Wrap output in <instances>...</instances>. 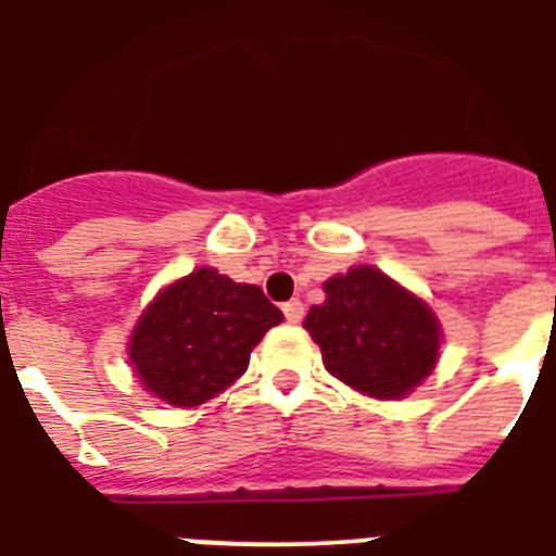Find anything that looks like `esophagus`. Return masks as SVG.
Returning <instances> with one entry per match:
<instances>
[{
  "label": "esophagus",
  "instance_id": "34e87169",
  "mask_svg": "<svg viewBox=\"0 0 556 556\" xmlns=\"http://www.w3.org/2000/svg\"><path fill=\"white\" fill-rule=\"evenodd\" d=\"M282 314H286L288 323H300L302 314H305V308H302L300 300H288L286 305H282Z\"/></svg>",
  "mask_w": 556,
  "mask_h": 556
}]
</instances>
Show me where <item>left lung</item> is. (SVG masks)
Masks as SVG:
<instances>
[{"instance_id": "8db88e82", "label": "left lung", "mask_w": 556, "mask_h": 556, "mask_svg": "<svg viewBox=\"0 0 556 556\" xmlns=\"http://www.w3.org/2000/svg\"><path fill=\"white\" fill-rule=\"evenodd\" d=\"M325 296L308 311L305 328L337 380L377 400H396L434 371L437 317L382 270L359 265L331 277Z\"/></svg>"}]
</instances>
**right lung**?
Instances as JSON below:
<instances>
[{
    "label": "right lung",
    "instance_id": "right-lung-1",
    "mask_svg": "<svg viewBox=\"0 0 556 556\" xmlns=\"http://www.w3.org/2000/svg\"><path fill=\"white\" fill-rule=\"evenodd\" d=\"M282 323L256 286L200 268L168 286L130 337L139 382L170 405H200L242 377L251 349Z\"/></svg>",
    "mask_w": 556,
    "mask_h": 556
}]
</instances>
